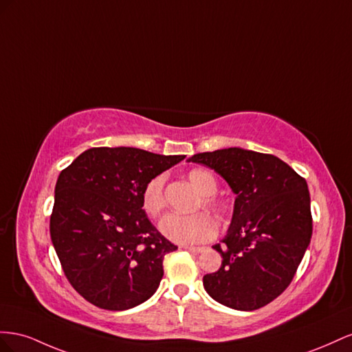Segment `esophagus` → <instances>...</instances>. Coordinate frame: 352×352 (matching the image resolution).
<instances>
[{"mask_svg": "<svg viewBox=\"0 0 352 352\" xmlns=\"http://www.w3.org/2000/svg\"><path fill=\"white\" fill-rule=\"evenodd\" d=\"M186 250H190V252H195V254H200V252H204L205 250V248H199V246H183Z\"/></svg>", "mask_w": 352, "mask_h": 352, "instance_id": "34e87169", "label": "esophagus"}]
</instances>
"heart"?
I'll return each mask as SVG.
<instances>
[{"instance_id":"1","label":"heart","mask_w":352,"mask_h":352,"mask_svg":"<svg viewBox=\"0 0 352 352\" xmlns=\"http://www.w3.org/2000/svg\"><path fill=\"white\" fill-rule=\"evenodd\" d=\"M188 179L197 192L204 196L202 205L212 210L214 214L223 217L227 214L228 206L226 202L212 197L217 192V179L206 169H192L188 173ZM165 177L156 175L143 188L142 206L148 217H157L165 208ZM162 234L179 245L204 243L215 236L217 227L209 215L197 212L193 215L169 214L162 218L159 224Z\"/></svg>"}]
</instances>
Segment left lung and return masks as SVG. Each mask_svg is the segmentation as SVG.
Here are the masks:
<instances>
[{
	"label": "left lung",
	"instance_id": "1",
	"mask_svg": "<svg viewBox=\"0 0 352 352\" xmlns=\"http://www.w3.org/2000/svg\"><path fill=\"white\" fill-rule=\"evenodd\" d=\"M214 169L236 195L232 223L215 273L204 287L217 302L239 311L270 304L290 285L313 234L305 179L282 159L240 147L187 159Z\"/></svg>",
	"mask_w": 352,
	"mask_h": 352
}]
</instances>
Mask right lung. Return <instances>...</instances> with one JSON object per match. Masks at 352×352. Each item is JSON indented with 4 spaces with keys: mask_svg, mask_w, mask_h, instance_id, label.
I'll return each mask as SVG.
<instances>
[{
    "mask_svg": "<svg viewBox=\"0 0 352 352\" xmlns=\"http://www.w3.org/2000/svg\"><path fill=\"white\" fill-rule=\"evenodd\" d=\"M184 155L93 147L60 173L50 234L65 274L88 302L110 311L143 304L177 249L150 223L143 188Z\"/></svg>",
    "mask_w": 352,
    "mask_h": 352,
    "instance_id": "right-lung-1",
    "label": "right lung"
}]
</instances>
